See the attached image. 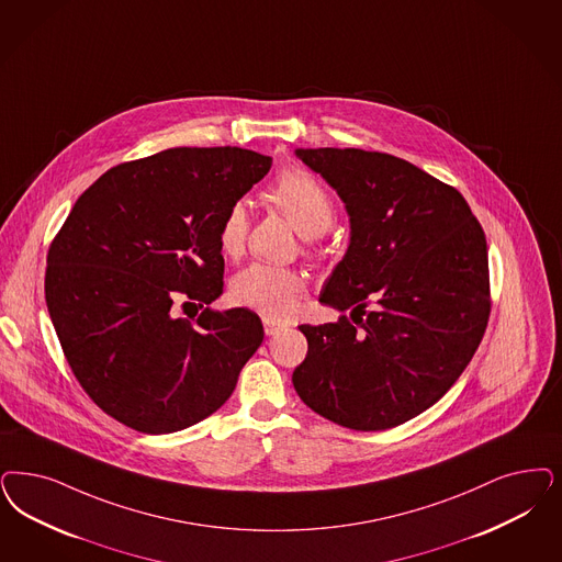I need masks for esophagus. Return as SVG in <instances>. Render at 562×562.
<instances>
[{"mask_svg":"<svg viewBox=\"0 0 562 562\" xmlns=\"http://www.w3.org/2000/svg\"><path fill=\"white\" fill-rule=\"evenodd\" d=\"M263 329H266V334H268V336H273V334H278V331L286 329V326H284V324H280V322H276V319H270V317H263Z\"/></svg>","mask_w":562,"mask_h":562,"instance_id":"esophagus-1","label":"esophagus"}]
</instances>
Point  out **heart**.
I'll list each match as a JSON object with an SVG mask.
<instances>
[{"label":"heart","instance_id":"obj_1","mask_svg":"<svg viewBox=\"0 0 562 562\" xmlns=\"http://www.w3.org/2000/svg\"><path fill=\"white\" fill-rule=\"evenodd\" d=\"M270 199L305 236L326 233L334 222V203L328 191L315 176L301 168L278 176L270 189ZM249 226L251 217L247 201H236L224 213L217 231V243L224 255H240ZM305 291L307 284L299 271L252 263L234 278L231 294L240 307L259 311L270 319H282L296 311Z\"/></svg>","mask_w":562,"mask_h":562}]
</instances>
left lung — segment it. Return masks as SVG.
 Listing matches in <instances>:
<instances>
[{"label": "left lung", "instance_id": "obj_1", "mask_svg": "<svg viewBox=\"0 0 562 562\" xmlns=\"http://www.w3.org/2000/svg\"><path fill=\"white\" fill-rule=\"evenodd\" d=\"M296 155L345 201L350 245L319 296L342 315L299 326L310 350L292 384L338 426H401L445 396L484 338L492 299L482 224L454 187L401 157L334 147Z\"/></svg>", "mask_w": 562, "mask_h": 562}]
</instances>
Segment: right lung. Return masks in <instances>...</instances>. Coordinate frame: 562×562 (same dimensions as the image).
Masks as SVG:
<instances>
[{
  "mask_svg": "<svg viewBox=\"0 0 562 562\" xmlns=\"http://www.w3.org/2000/svg\"><path fill=\"white\" fill-rule=\"evenodd\" d=\"M270 168L268 155L238 147L124 161L78 196L54 236L45 301L59 345L78 384L120 424L172 434L231 398L263 326L251 310L210 307L224 289L217 231ZM176 297L206 307L196 321L176 318Z\"/></svg>",
  "mask_w": 562,
  "mask_h": 562,
  "instance_id": "1",
  "label": "right lung"
}]
</instances>
